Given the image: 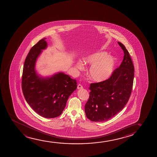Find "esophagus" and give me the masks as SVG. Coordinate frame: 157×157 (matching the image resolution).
<instances>
[{"instance_id": "obj_1", "label": "esophagus", "mask_w": 157, "mask_h": 157, "mask_svg": "<svg viewBox=\"0 0 157 157\" xmlns=\"http://www.w3.org/2000/svg\"><path fill=\"white\" fill-rule=\"evenodd\" d=\"M83 88V86H82L81 84H78L77 86V88L78 89H82V88Z\"/></svg>"}]
</instances>
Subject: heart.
I'll use <instances>...</instances> for the list:
<instances>
[{
	"label": "heart",
	"mask_w": 157,
	"mask_h": 157,
	"mask_svg": "<svg viewBox=\"0 0 157 157\" xmlns=\"http://www.w3.org/2000/svg\"><path fill=\"white\" fill-rule=\"evenodd\" d=\"M84 62L86 64L92 65L90 69V78L95 82H100L107 79L111 75L115 59L113 57L108 56L105 52H99L86 56L84 58ZM77 67L82 70L83 65L79 62Z\"/></svg>",
	"instance_id": "heart-1"
}]
</instances>
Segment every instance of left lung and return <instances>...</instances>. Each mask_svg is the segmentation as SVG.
<instances>
[{"instance_id": "obj_1", "label": "left lung", "mask_w": 157, "mask_h": 157, "mask_svg": "<svg viewBox=\"0 0 157 157\" xmlns=\"http://www.w3.org/2000/svg\"><path fill=\"white\" fill-rule=\"evenodd\" d=\"M118 43L124 54L120 67L108 79L90 84L85 111L86 117L93 122H104L115 116L124 107L131 95L134 66L125 47Z\"/></svg>"}]
</instances>
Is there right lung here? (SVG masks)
I'll list each match as a JSON object with an SVG mask.
<instances>
[{"instance_id": "obj_1", "label": "right lung", "mask_w": 157, "mask_h": 157, "mask_svg": "<svg viewBox=\"0 0 157 157\" xmlns=\"http://www.w3.org/2000/svg\"><path fill=\"white\" fill-rule=\"evenodd\" d=\"M45 39L35 44L26 57L22 90L26 101L35 112L45 118H55L62 113L69 97L77 85L75 80L62 72L47 78L37 75L35 64L42 50L47 48Z\"/></svg>"}]
</instances>
